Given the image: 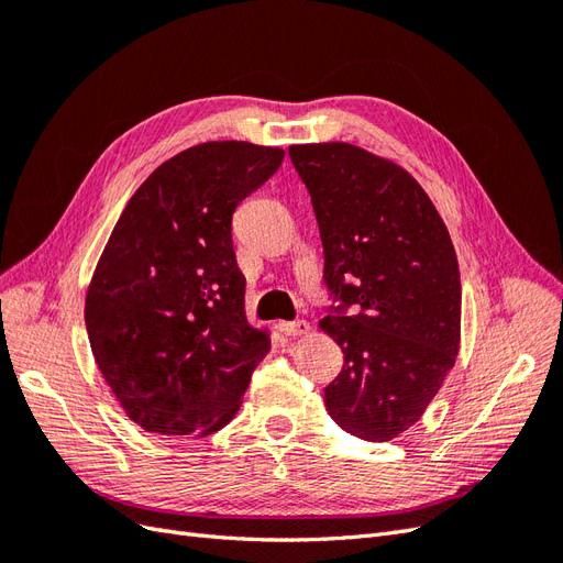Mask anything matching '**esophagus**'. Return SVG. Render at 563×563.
Here are the masks:
<instances>
[{
    "label": "esophagus",
    "mask_w": 563,
    "mask_h": 563,
    "mask_svg": "<svg viewBox=\"0 0 563 563\" xmlns=\"http://www.w3.org/2000/svg\"><path fill=\"white\" fill-rule=\"evenodd\" d=\"M279 331L284 333V335H288V338H294V335H305L310 331V323L305 321V319H296V321H282L279 323Z\"/></svg>",
    "instance_id": "obj_1"
}]
</instances>
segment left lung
<instances>
[{
  "label": "left lung",
  "instance_id": "8db88e82",
  "mask_svg": "<svg viewBox=\"0 0 563 563\" xmlns=\"http://www.w3.org/2000/svg\"><path fill=\"white\" fill-rule=\"evenodd\" d=\"M317 216L319 327L343 350L323 387L338 428L389 441L420 420L455 364L460 272L444 220L401 166L347 143L288 147Z\"/></svg>",
  "mask_w": 563,
  "mask_h": 563
}]
</instances>
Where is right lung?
Here are the masks:
<instances>
[{
  "instance_id": "1",
  "label": "right lung",
  "mask_w": 563,
  "mask_h": 563,
  "mask_svg": "<svg viewBox=\"0 0 563 563\" xmlns=\"http://www.w3.org/2000/svg\"><path fill=\"white\" fill-rule=\"evenodd\" d=\"M282 162L279 147L201 143L164 162L119 216L84 319L100 373L143 430H220L269 352L244 314L232 213Z\"/></svg>"
}]
</instances>
